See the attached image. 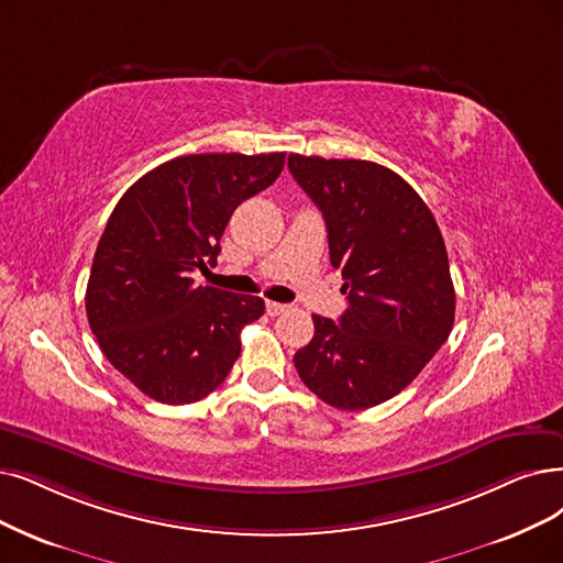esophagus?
<instances>
[{
    "instance_id": "obj_1",
    "label": "esophagus",
    "mask_w": 563,
    "mask_h": 563,
    "mask_svg": "<svg viewBox=\"0 0 563 563\" xmlns=\"http://www.w3.org/2000/svg\"><path fill=\"white\" fill-rule=\"evenodd\" d=\"M286 309H288V305H282V302H273V300L265 302V311L269 313V317H279V313H284Z\"/></svg>"
}]
</instances>
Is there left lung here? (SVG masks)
I'll list each match as a JSON object with an SVG mask.
<instances>
[{
    "label": "left lung",
    "mask_w": 563,
    "mask_h": 563,
    "mask_svg": "<svg viewBox=\"0 0 563 563\" xmlns=\"http://www.w3.org/2000/svg\"><path fill=\"white\" fill-rule=\"evenodd\" d=\"M288 170L323 212L332 267L349 307L313 313V340L294 363L302 384L342 411H360L407 388L448 340L455 288L434 214L386 166L288 156Z\"/></svg>",
    "instance_id": "obj_1"
}]
</instances>
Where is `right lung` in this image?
I'll return each instance as SVG.
<instances>
[{
  "label": "right lung",
  "instance_id": "right-lung-1",
  "mask_svg": "<svg viewBox=\"0 0 563 563\" xmlns=\"http://www.w3.org/2000/svg\"><path fill=\"white\" fill-rule=\"evenodd\" d=\"M273 154H189L145 173L112 210L89 273L87 321L108 363L147 397L191 404L223 384L265 302L196 286L242 200L284 168Z\"/></svg>",
  "mask_w": 563,
  "mask_h": 563
}]
</instances>
